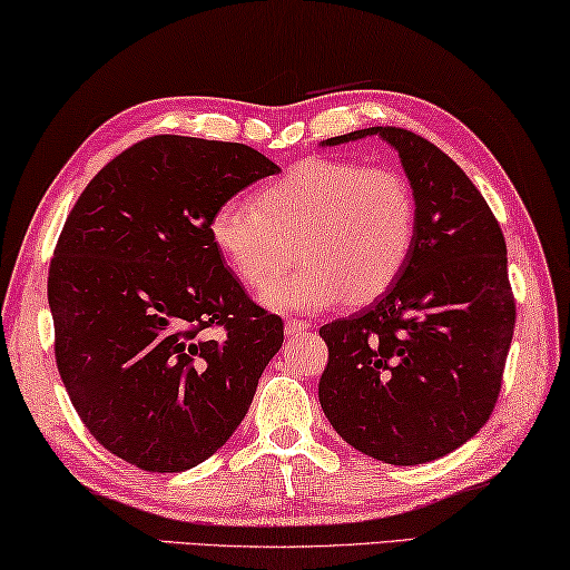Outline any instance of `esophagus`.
Returning <instances> with one entry per match:
<instances>
[{
	"instance_id": "34e87169",
	"label": "esophagus",
	"mask_w": 570,
	"mask_h": 570,
	"mask_svg": "<svg viewBox=\"0 0 570 570\" xmlns=\"http://www.w3.org/2000/svg\"><path fill=\"white\" fill-rule=\"evenodd\" d=\"M286 334L288 337H294V334H302V332H306L309 330V322H304V320H286Z\"/></svg>"
}]
</instances>
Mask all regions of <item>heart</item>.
Segmentation results:
<instances>
[{"label":"heart","instance_id":"1","mask_svg":"<svg viewBox=\"0 0 570 570\" xmlns=\"http://www.w3.org/2000/svg\"><path fill=\"white\" fill-rule=\"evenodd\" d=\"M207 236L248 288H266L293 250L303 264L264 294L276 312L363 306L391 292L409 268L419 203L391 167L312 157L268 183L250 203L228 200L207 218Z\"/></svg>","mask_w":570,"mask_h":570}]
</instances>
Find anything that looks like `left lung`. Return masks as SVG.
I'll return each mask as SVG.
<instances>
[{
    "label": "left lung",
    "mask_w": 570,
    "mask_h": 570,
    "mask_svg": "<svg viewBox=\"0 0 570 570\" xmlns=\"http://www.w3.org/2000/svg\"><path fill=\"white\" fill-rule=\"evenodd\" d=\"M399 149L419 203L409 268L363 312L320 327L330 357L320 403L334 431L385 464L454 451L490 419L514 332L508 246L480 189L429 139L370 126Z\"/></svg>",
    "instance_id": "obj_1"
}]
</instances>
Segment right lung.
Returning <instances> with one entry per match:
<instances>
[{"instance_id":"add662e5","label":"right lung","mask_w":570,"mask_h":570,"mask_svg":"<svg viewBox=\"0 0 570 570\" xmlns=\"http://www.w3.org/2000/svg\"><path fill=\"white\" fill-rule=\"evenodd\" d=\"M278 167L236 141L159 134L90 179L62 225L48 302L80 421L147 472H185L246 415L284 322L250 299L207 218Z\"/></svg>"}]
</instances>
